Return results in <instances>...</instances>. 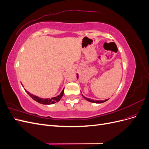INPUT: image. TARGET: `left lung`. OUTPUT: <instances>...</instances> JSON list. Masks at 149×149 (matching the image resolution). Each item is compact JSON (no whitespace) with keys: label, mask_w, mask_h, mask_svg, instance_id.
I'll return each instance as SVG.
<instances>
[{"label":"left lung","mask_w":149,"mask_h":149,"mask_svg":"<svg viewBox=\"0 0 149 149\" xmlns=\"http://www.w3.org/2000/svg\"><path fill=\"white\" fill-rule=\"evenodd\" d=\"M76 77H77V79H78V74H77V76H76ZM83 97L85 99V100H86L88 101H89V102H93V103H97V104L104 102L107 101L108 100H109V99H108V100H104V101H102V100H101V101H97V100H91V99H89V98H87V97H84L83 95Z\"/></svg>","instance_id":"8db88e82"}]
</instances>
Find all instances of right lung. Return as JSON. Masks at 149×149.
<instances>
[{"mask_svg": "<svg viewBox=\"0 0 149 149\" xmlns=\"http://www.w3.org/2000/svg\"><path fill=\"white\" fill-rule=\"evenodd\" d=\"M22 86H23V85H22ZM25 91H26V93H27L33 99V100L38 102L40 104H45V105L53 104H55L56 102H58V101H60V100L61 99V97H62V96H63V93H64V89H63L62 90V91L61 92V93L59 94V95H58L56 97H52V98L43 99V98H42V97H38L37 96H35L32 94H30L29 91H26V90H25Z\"/></svg>", "mask_w": 149, "mask_h": 149, "instance_id": "add662e5", "label": "right lung"}]
</instances>
